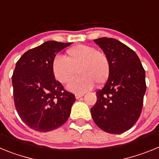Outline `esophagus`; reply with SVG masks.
Instances as JSON below:
<instances>
[{"label":"esophagus","instance_id":"1","mask_svg":"<svg viewBox=\"0 0 159 159\" xmlns=\"http://www.w3.org/2000/svg\"><path fill=\"white\" fill-rule=\"evenodd\" d=\"M75 95V98H76V99H80V98H81V97H82L83 95H84V94H82V93H76Z\"/></svg>","mask_w":159,"mask_h":159}]
</instances>
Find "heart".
I'll return each mask as SVG.
<instances>
[{"instance_id":"obj_1","label":"heart","mask_w":159,"mask_h":159,"mask_svg":"<svg viewBox=\"0 0 159 159\" xmlns=\"http://www.w3.org/2000/svg\"><path fill=\"white\" fill-rule=\"evenodd\" d=\"M110 60L107 55L92 46L78 44L66 52V57L57 56L52 62V70L57 80L68 84L80 73V76L67 86L72 92L83 93L95 85L102 84L110 74Z\"/></svg>"}]
</instances>
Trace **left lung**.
Listing matches in <instances>:
<instances>
[{"instance_id": "obj_1", "label": "left lung", "mask_w": 159, "mask_h": 159, "mask_svg": "<svg viewBox=\"0 0 159 159\" xmlns=\"http://www.w3.org/2000/svg\"><path fill=\"white\" fill-rule=\"evenodd\" d=\"M94 41L107 55L110 74L91 109L92 119L102 130L121 134L131 128L141 115L147 85L145 70L132 49L113 38Z\"/></svg>"}]
</instances>
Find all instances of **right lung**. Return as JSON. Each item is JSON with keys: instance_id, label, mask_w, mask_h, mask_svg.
Instances as JSON below:
<instances>
[{"instance_id": "add662e5", "label": "right lung", "mask_w": 159, "mask_h": 159, "mask_svg": "<svg viewBox=\"0 0 159 159\" xmlns=\"http://www.w3.org/2000/svg\"><path fill=\"white\" fill-rule=\"evenodd\" d=\"M71 44L49 40L24 53L16 62L12 76L14 103L22 121L33 130H55L69 117L75 95L55 79L52 62Z\"/></svg>"}]
</instances>
